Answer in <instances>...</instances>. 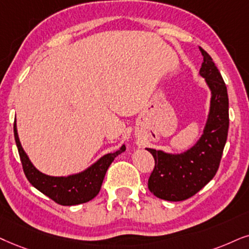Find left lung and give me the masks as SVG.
Instances as JSON below:
<instances>
[{
    "instance_id": "8db88e82",
    "label": "left lung",
    "mask_w": 249,
    "mask_h": 249,
    "mask_svg": "<svg viewBox=\"0 0 249 249\" xmlns=\"http://www.w3.org/2000/svg\"><path fill=\"white\" fill-rule=\"evenodd\" d=\"M203 62L200 75L208 85L212 99L208 118L200 139L180 154L146 148L155 160L148 188L166 201H182L196 194L218 170L229 131V96L221 72L213 58L200 48Z\"/></svg>"
}]
</instances>
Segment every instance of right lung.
Masks as SVG:
<instances>
[{
  "label": "right lung",
  "instance_id": "1",
  "mask_svg": "<svg viewBox=\"0 0 249 249\" xmlns=\"http://www.w3.org/2000/svg\"><path fill=\"white\" fill-rule=\"evenodd\" d=\"M14 133L23 170L28 181L41 193L62 206H75L94 199L101 190L103 179L110 164L116 156L126 149L125 144H123L117 152L106 154L79 174L70 175L67 177H54L42 174L30 161L27 154L21 147L16 122L14 124Z\"/></svg>",
  "mask_w": 249,
  "mask_h": 249
}]
</instances>
